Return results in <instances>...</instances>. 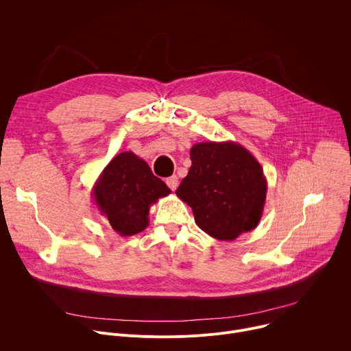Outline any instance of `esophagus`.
I'll return each instance as SVG.
<instances>
[{
  "instance_id": "obj_1",
  "label": "esophagus",
  "mask_w": 351,
  "mask_h": 351,
  "mask_svg": "<svg viewBox=\"0 0 351 351\" xmlns=\"http://www.w3.org/2000/svg\"><path fill=\"white\" fill-rule=\"evenodd\" d=\"M167 184H168V187L172 190V191H175L176 189H178V186H179V180H178V176H171V178H168L167 179Z\"/></svg>"
}]
</instances>
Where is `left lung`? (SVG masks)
Here are the masks:
<instances>
[{"label": "left lung", "mask_w": 351, "mask_h": 351, "mask_svg": "<svg viewBox=\"0 0 351 351\" xmlns=\"http://www.w3.org/2000/svg\"><path fill=\"white\" fill-rule=\"evenodd\" d=\"M191 167L176 195L197 226L217 240L253 230L264 211L267 179L256 157L234 141H203L190 149Z\"/></svg>", "instance_id": "8db88e82"}]
</instances>
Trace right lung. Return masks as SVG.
Instances as JSON below:
<instances>
[{
  "mask_svg": "<svg viewBox=\"0 0 351 351\" xmlns=\"http://www.w3.org/2000/svg\"><path fill=\"white\" fill-rule=\"evenodd\" d=\"M169 193L171 189L132 152L114 157L91 190L94 204L121 236L143 232L148 226L149 207Z\"/></svg>",
  "mask_w": 351,
  "mask_h": 351,
  "instance_id": "obj_1",
  "label": "right lung"
}]
</instances>
